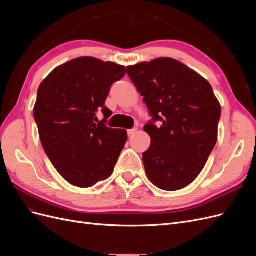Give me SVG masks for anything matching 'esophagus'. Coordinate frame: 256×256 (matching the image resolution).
Listing matches in <instances>:
<instances>
[{"instance_id":"esophagus-1","label":"esophagus","mask_w":256,"mask_h":256,"mask_svg":"<svg viewBox=\"0 0 256 256\" xmlns=\"http://www.w3.org/2000/svg\"><path fill=\"white\" fill-rule=\"evenodd\" d=\"M138 131V128H134V129H130V130H128V136H134L136 132Z\"/></svg>"}]
</instances>
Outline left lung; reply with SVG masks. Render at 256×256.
I'll return each instance as SVG.
<instances>
[{
    "label": "left lung",
    "instance_id": "8db88e82",
    "mask_svg": "<svg viewBox=\"0 0 256 256\" xmlns=\"http://www.w3.org/2000/svg\"><path fill=\"white\" fill-rule=\"evenodd\" d=\"M127 74L152 118L144 126L152 140L142 157L147 177L166 191L187 187L218 138L221 106L212 85L170 58L129 66Z\"/></svg>",
    "mask_w": 256,
    "mask_h": 256
}]
</instances>
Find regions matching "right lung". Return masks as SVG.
Wrapping results in <instances>:
<instances>
[{"instance_id": "1", "label": "right lung", "mask_w": 256, "mask_h": 256, "mask_svg": "<svg viewBox=\"0 0 256 256\" xmlns=\"http://www.w3.org/2000/svg\"><path fill=\"white\" fill-rule=\"evenodd\" d=\"M125 74L126 67L83 56L56 67L38 88L34 120L44 150L69 184L88 188L112 175L127 131L106 126L110 110L104 102Z\"/></svg>"}]
</instances>
